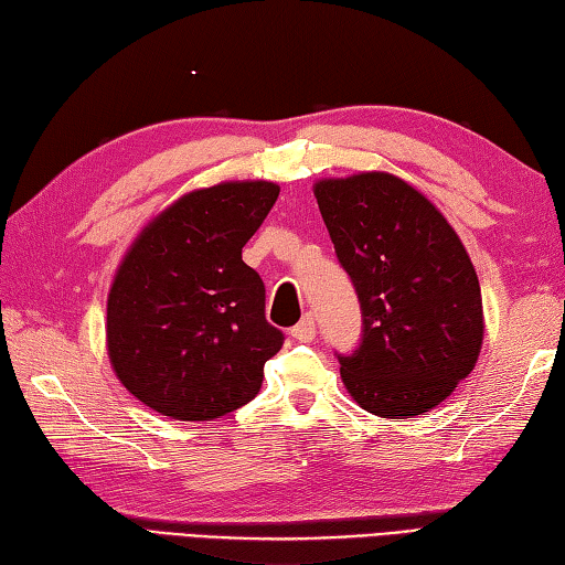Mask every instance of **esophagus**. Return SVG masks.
<instances>
[{
	"label": "esophagus",
	"mask_w": 565,
	"mask_h": 565,
	"mask_svg": "<svg viewBox=\"0 0 565 565\" xmlns=\"http://www.w3.org/2000/svg\"><path fill=\"white\" fill-rule=\"evenodd\" d=\"M315 333H317V324H315V317L312 315H305L302 321H299L297 327H292V339L302 341V343L312 341Z\"/></svg>",
	"instance_id": "1"
}]
</instances>
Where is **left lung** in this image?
Wrapping results in <instances>:
<instances>
[{
	"mask_svg": "<svg viewBox=\"0 0 565 565\" xmlns=\"http://www.w3.org/2000/svg\"><path fill=\"white\" fill-rule=\"evenodd\" d=\"M315 198L363 309V341L339 355L359 407L385 419L434 409L482 347L480 282L446 216L393 172L321 178Z\"/></svg>",
	"mask_w": 565,
	"mask_h": 565,
	"instance_id": "8db88e82",
	"label": "left lung"
}]
</instances>
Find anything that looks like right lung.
Instances as JSON below:
<instances>
[{"label":"right lung","mask_w":565,"mask_h":565,"mask_svg":"<svg viewBox=\"0 0 565 565\" xmlns=\"http://www.w3.org/2000/svg\"><path fill=\"white\" fill-rule=\"evenodd\" d=\"M268 180L182 194L134 238L107 297V355L146 407L210 422L258 395L282 347L266 287L241 250L278 200Z\"/></svg>","instance_id":"right-lung-1"}]
</instances>
